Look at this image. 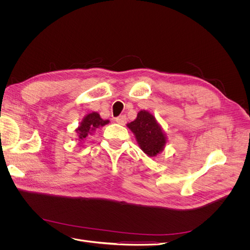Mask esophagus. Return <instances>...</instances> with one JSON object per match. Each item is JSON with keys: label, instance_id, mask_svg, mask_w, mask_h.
<instances>
[{"label": "esophagus", "instance_id": "1", "mask_svg": "<svg viewBox=\"0 0 250 250\" xmlns=\"http://www.w3.org/2000/svg\"><path fill=\"white\" fill-rule=\"evenodd\" d=\"M116 122L120 125H125L126 123V116L122 115V116H119L116 118Z\"/></svg>", "mask_w": 250, "mask_h": 250}]
</instances>
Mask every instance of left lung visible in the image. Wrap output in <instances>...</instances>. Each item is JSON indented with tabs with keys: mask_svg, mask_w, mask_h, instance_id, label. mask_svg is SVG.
Here are the masks:
<instances>
[{
	"mask_svg": "<svg viewBox=\"0 0 250 250\" xmlns=\"http://www.w3.org/2000/svg\"><path fill=\"white\" fill-rule=\"evenodd\" d=\"M127 127L134 133L141 149L149 156L161 153L166 145V135L155 118L146 110H141Z\"/></svg>",
	"mask_w": 250,
	"mask_h": 250,
	"instance_id": "1",
	"label": "left lung"
}]
</instances>
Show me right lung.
Here are the masks:
<instances>
[{"label": "right lung", "instance_id": "obj_1", "mask_svg": "<svg viewBox=\"0 0 250 250\" xmlns=\"http://www.w3.org/2000/svg\"><path fill=\"white\" fill-rule=\"evenodd\" d=\"M109 123L108 120L101 119L100 115L98 112H92L88 113L87 116L84 117L80 123V126L76 129L77 135L79 138V141H83L89 134H93V132L104 125Z\"/></svg>", "mask_w": 250, "mask_h": 250}]
</instances>
